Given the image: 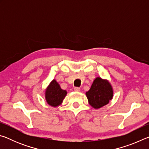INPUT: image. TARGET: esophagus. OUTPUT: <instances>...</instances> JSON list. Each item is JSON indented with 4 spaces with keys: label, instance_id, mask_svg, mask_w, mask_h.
Segmentation results:
<instances>
[{
    "label": "esophagus",
    "instance_id": "obj_1",
    "mask_svg": "<svg viewBox=\"0 0 149 149\" xmlns=\"http://www.w3.org/2000/svg\"><path fill=\"white\" fill-rule=\"evenodd\" d=\"M74 91H75L79 92V91H80V88H79V87H74Z\"/></svg>",
    "mask_w": 149,
    "mask_h": 149
}]
</instances>
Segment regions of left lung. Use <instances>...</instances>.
Instances as JSON below:
<instances>
[{"label": "left lung", "mask_w": 149, "mask_h": 149, "mask_svg": "<svg viewBox=\"0 0 149 149\" xmlns=\"http://www.w3.org/2000/svg\"><path fill=\"white\" fill-rule=\"evenodd\" d=\"M89 104L98 109L109 103L113 98V89L107 79L97 77L93 81L90 89L86 92Z\"/></svg>", "instance_id": "1"}]
</instances>
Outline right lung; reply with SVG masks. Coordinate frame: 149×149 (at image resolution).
Returning a JSON list of instances; mask_svg holds the SVG:
<instances>
[{"label":"right lung","mask_w":149,"mask_h":149,"mask_svg":"<svg viewBox=\"0 0 149 149\" xmlns=\"http://www.w3.org/2000/svg\"><path fill=\"white\" fill-rule=\"evenodd\" d=\"M66 95V91L62 89L55 79L52 80L48 85L45 93L47 102L52 107H56L61 104Z\"/></svg>","instance_id":"1"}]
</instances>
